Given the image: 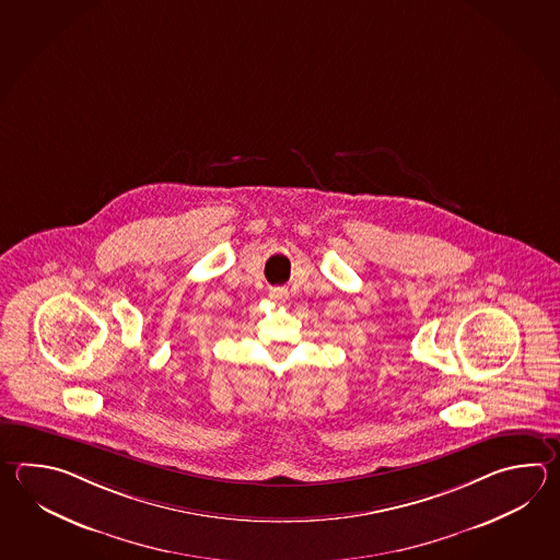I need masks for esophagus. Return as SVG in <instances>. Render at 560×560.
<instances>
[{
	"label": "esophagus",
	"instance_id": "esophagus-1",
	"mask_svg": "<svg viewBox=\"0 0 560 560\" xmlns=\"http://www.w3.org/2000/svg\"><path fill=\"white\" fill-rule=\"evenodd\" d=\"M269 298L273 299L275 303H283L289 298V293H287V289H283V287H273L269 291Z\"/></svg>",
	"mask_w": 560,
	"mask_h": 560
}]
</instances>
